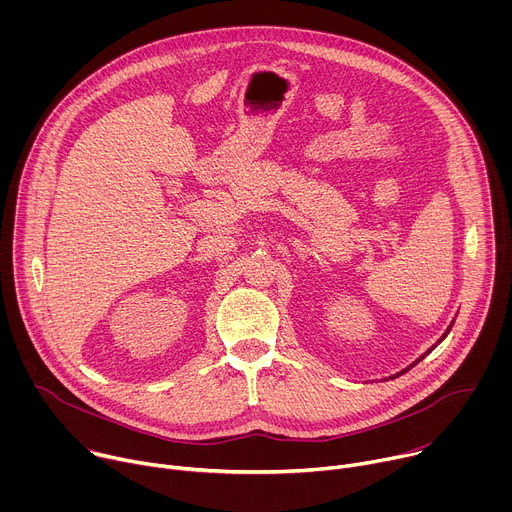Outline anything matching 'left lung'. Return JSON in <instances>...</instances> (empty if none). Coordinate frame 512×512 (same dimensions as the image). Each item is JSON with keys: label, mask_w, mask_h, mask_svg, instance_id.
<instances>
[{"label": "left lung", "mask_w": 512, "mask_h": 512, "mask_svg": "<svg viewBox=\"0 0 512 512\" xmlns=\"http://www.w3.org/2000/svg\"><path fill=\"white\" fill-rule=\"evenodd\" d=\"M452 326H454V320H452V324H450V326H448V330H446V332H444V334H442V338H440V340H437V342H435V344H433V346H431V348H429V350H427V352H423V354H421V356H419V358H417V360H415V362H413V364H409V367H407V369H403V371H401V373H397V375H393V377H389V379H395V377H399V375H403V373H407V371H409V369H411V367H415V364H417V362H419V360H423V356H425V354H429V352H431V350H433V348H435V346H437V344H440V342H442V340H444V338H446V336H448V334H450V330H452Z\"/></svg>", "instance_id": "1"}]
</instances>
